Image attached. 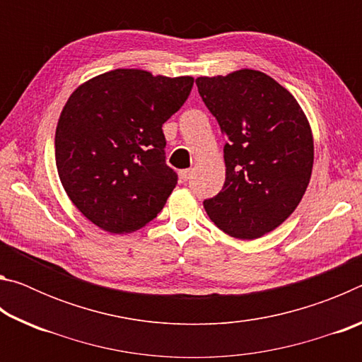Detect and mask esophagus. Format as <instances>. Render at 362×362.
<instances>
[{
    "label": "esophagus",
    "instance_id": "1",
    "mask_svg": "<svg viewBox=\"0 0 362 362\" xmlns=\"http://www.w3.org/2000/svg\"><path fill=\"white\" fill-rule=\"evenodd\" d=\"M179 175H180V179H182L183 182H187V180H189V177H192V170H189V169H183V170H180Z\"/></svg>",
    "mask_w": 362,
    "mask_h": 362
}]
</instances>
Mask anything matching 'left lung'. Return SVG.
<instances>
[{"instance_id":"8db88e82","label":"left lung","mask_w":362,"mask_h":362,"mask_svg":"<svg viewBox=\"0 0 362 362\" xmlns=\"http://www.w3.org/2000/svg\"><path fill=\"white\" fill-rule=\"evenodd\" d=\"M196 86L226 139L223 188L204 209L226 235L257 240L303 198L315 159L310 122L296 97L259 70L199 76Z\"/></svg>"}]
</instances>
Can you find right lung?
Instances as JSON below:
<instances>
[{
	"instance_id": "right-lung-1",
	"label": "right lung",
	"mask_w": 362,
	"mask_h": 362,
	"mask_svg": "<svg viewBox=\"0 0 362 362\" xmlns=\"http://www.w3.org/2000/svg\"><path fill=\"white\" fill-rule=\"evenodd\" d=\"M192 88V76L118 69L88 79L69 97L56 129L59 179L99 228L132 233L166 204L177 174L166 164L163 124Z\"/></svg>"
}]
</instances>
